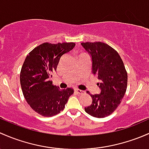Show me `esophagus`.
Segmentation results:
<instances>
[{
  "label": "esophagus",
  "mask_w": 149,
  "mask_h": 149,
  "mask_svg": "<svg viewBox=\"0 0 149 149\" xmlns=\"http://www.w3.org/2000/svg\"><path fill=\"white\" fill-rule=\"evenodd\" d=\"M75 92H76L77 94H78V95H82L85 93V92H84L83 90H79V89H76V90H75Z\"/></svg>",
  "instance_id": "esophagus-1"
}]
</instances>
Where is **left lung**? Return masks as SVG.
<instances>
[{
    "label": "left lung",
    "mask_w": 149,
    "mask_h": 149,
    "mask_svg": "<svg viewBox=\"0 0 149 149\" xmlns=\"http://www.w3.org/2000/svg\"><path fill=\"white\" fill-rule=\"evenodd\" d=\"M91 54L93 72L100 80L97 85L101 93L90 95L93 102L85 108L87 113L93 117L105 118L119 106L126 92L128 74L122 59L116 49L100 41L81 43Z\"/></svg>",
    "instance_id": "8db88e82"
}]
</instances>
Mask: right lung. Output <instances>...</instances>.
<instances>
[{
	"label": "right lung",
	"mask_w": 149,
	"mask_h": 149,
	"mask_svg": "<svg viewBox=\"0 0 149 149\" xmlns=\"http://www.w3.org/2000/svg\"><path fill=\"white\" fill-rule=\"evenodd\" d=\"M74 47V42H45L35 47L26 57L20 72L23 95L31 108L41 116L51 117L60 113L74 93V89L61 90L49 78L56 71L61 56Z\"/></svg>",
	"instance_id": "right-lung-1"
}]
</instances>
